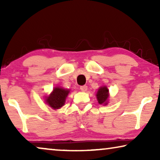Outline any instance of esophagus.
I'll return each instance as SVG.
<instances>
[{
    "mask_svg": "<svg viewBox=\"0 0 160 160\" xmlns=\"http://www.w3.org/2000/svg\"><path fill=\"white\" fill-rule=\"evenodd\" d=\"M80 89L82 92H86L87 89V87L86 86V85H83V86L80 87Z\"/></svg>",
    "mask_w": 160,
    "mask_h": 160,
    "instance_id": "34e87169",
    "label": "esophagus"
}]
</instances>
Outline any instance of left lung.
<instances>
[{
  "instance_id": "8db88e82",
  "label": "left lung",
  "mask_w": 160,
  "mask_h": 160,
  "mask_svg": "<svg viewBox=\"0 0 160 160\" xmlns=\"http://www.w3.org/2000/svg\"><path fill=\"white\" fill-rule=\"evenodd\" d=\"M97 99L100 104H106L108 98V89L106 87H102L98 89L97 93Z\"/></svg>"
}]
</instances>
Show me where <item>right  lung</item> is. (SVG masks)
<instances>
[{
	"label": "right lung",
	"instance_id": "right-lung-1",
	"mask_svg": "<svg viewBox=\"0 0 160 160\" xmlns=\"http://www.w3.org/2000/svg\"><path fill=\"white\" fill-rule=\"evenodd\" d=\"M68 93L69 90L60 87H55L51 95L46 99V102L52 108L58 109L65 104V98Z\"/></svg>",
	"mask_w": 160,
	"mask_h": 160
}]
</instances>
